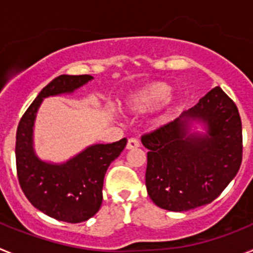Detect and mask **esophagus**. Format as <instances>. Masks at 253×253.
Masks as SVG:
<instances>
[{
    "label": "esophagus",
    "mask_w": 253,
    "mask_h": 253,
    "mask_svg": "<svg viewBox=\"0 0 253 253\" xmlns=\"http://www.w3.org/2000/svg\"><path fill=\"white\" fill-rule=\"evenodd\" d=\"M140 146L139 140L135 139V138H130L126 143V149H135Z\"/></svg>",
    "instance_id": "esophagus-1"
}]
</instances>
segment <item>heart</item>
<instances>
[{"instance_id": "heart-1", "label": "heart", "mask_w": 253, "mask_h": 253, "mask_svg": "<svg viewBox=\"0 0 253 253\" xmlns=\"http://www.w3.org/2000/svg\"><path fill=\"white\" fill-rule=\"evenodd\" d=\"M169 92V86L165 82L153 81L139 87L124 101L125 110L131 114H146L157 106L161 116H166L177 105L178 99Z\"/></svg>"}]
</instances>
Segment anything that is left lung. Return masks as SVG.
Listing matches in <instances>:
<instances>
[{"label": "left lung", "mask_w": 253, "mask_h": 253, "mask_svg": "<svg viewBox=\"0 0 253 253\" xmlns=\"http://www.w3.org/2000/svg\"><path fill=\"white\" fill-rule=\"evenodd\" d=\"M194 122L204 133L191 132ZM146 186L157 207L186 211L209 204L237 175L242 162V123L236 104L214 87L180 118L142 137Z\"/></svg>", "instance_id": "8db88e82"}]
</instances>
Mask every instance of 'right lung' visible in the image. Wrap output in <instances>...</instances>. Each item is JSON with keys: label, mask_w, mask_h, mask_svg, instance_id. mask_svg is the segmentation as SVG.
Segmentation results:
<instances>
[{"label": "right lung", "mask_w": 253, "mask_h": 253, "mask_svg": "<svg viewBox=\"0 0 253 253\" xmlns=\"http://www.w3.org/2000/svg\"><path fill=\"white\" fill-rule=\"evenodd\" d=\"M91 80L90 75L58 76L40 91L17 126L15 154L20 186L37 209L60 222L81 223L99 211L107 167L126 146V138L92 144L63 163L46 162L35 153L34 124L43 100L75 92Z\"/></svg>", "instance_id": "1"}]
</instances>
